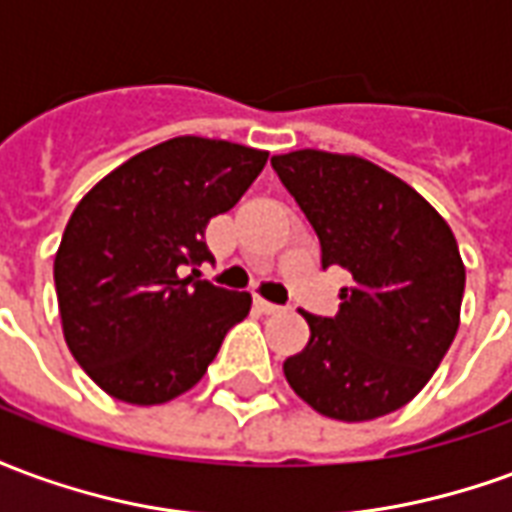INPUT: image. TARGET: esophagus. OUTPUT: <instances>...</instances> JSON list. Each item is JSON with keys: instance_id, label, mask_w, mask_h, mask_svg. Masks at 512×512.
Instances as JSON below:
<instances>
[{"instance_id": "1", "label": "esophagus", "mask_w": 512, "mask_h": 512, "mask_svg": "<svg viewBox=\"0 0 512 512\" xmlns=\"http://www.w3.org/2000/svg\"><path fill=\"white\" fill-rule=\"evenodd\" d=\"M255 304H257V310L266 312V315H271V312H279V310H282L279 304H274V301H266V299H257Z\"/></svg>"}]
</instances>
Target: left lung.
I'll use <instances>...</instances> for the list:
<instances>
[{
    "mask_svg": "<svg viewBox=\"0 0 512 512\" xmlns=\"http://www.w3.org/2000/svg\"><path fill=\"white\" fill-rule=\"evenodd\" d=\"M321 241L323 268H345L340 312L310 323L285 359L290 389L323 417L365 422L419 395L450 351L466 268L450 224L408 183L373 161L326 150L271 158Z\"/></svg>",
    "mask_w": 512,
    "mask_h": 512,
    "instance_id": "8db88e82",
    "label": "left lung"
}]
</instances>
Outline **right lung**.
<instances>
[{
  "mask_svg": "<svg viewBox=\"0 0 512 512\" xmlns=\"http://www.w3.org/2000/svg\"><path fill=\"white\" fill-rule=\"evenodd\" d=\"M266 150L205 136L147 147L87 191L54 257L65 343L131 406L189 392L252 296L183 271L211 260L205 227L255 183Z\"/></svg>",
  "mask_w": 512,
  "mask_h": 512,
  "instance_id": "obj_1",
  "label": "right lung"
}]
</instances>
